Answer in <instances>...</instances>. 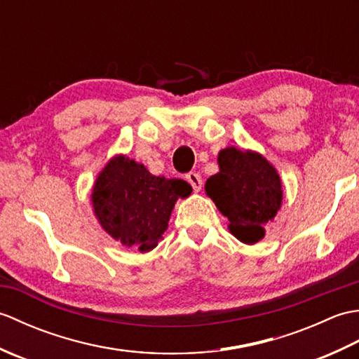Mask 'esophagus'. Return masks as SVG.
Masks as SVG:
<instances>
[{
	"mask_svg": "<svg viewBox=\"0 0 359 359\" xmlns=\"http://www.w3.org/2000/svg\"><path fill=\"white\" fill-rule=\"evenodd\" d=\"M185 179L188 180V184L193 187V189L196 193H199L202 189V177L197 172H188L185 175Z\"/></svg>",
	"mask_w": 359,
	"mask_h": 359,
	"instance_id": "1",
	"label": "esophagus"
}]
</instances>
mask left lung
I'll use <instances>...</instances> for the list:
<instances>
[{
    "instance_id": "left-lung-1",
    "label": "left lung",
    "mask_w": 359,
    "mask_h": 359,
    "mask_svg": "<svg viewBox=\"0 0 359 359\" xmlns=\"http://www.w3.org/2000/svg\"><path fill=\"white\" fill-rule=\"evenodd\" d=\"M217 163L219 172L207 180L205 191L230 220L231 234L248 245L259 242L282 203L278 171L259 152L234 147L220 151Z\"/></svg>"
}]
</instances>
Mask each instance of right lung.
I'll use <instances>...</instances> for the list:
<instances>
[{"instance_id":"right-lung-1","label":"right lung","mask_w":359,"mask_h":359,"mask_svg":"<svg viewBox=\"0 0 359 359\" xmlns=\"http://www.w3.org/2000/svg\"><path fill=\"white\" fill-rule=\"evenodd\" d=\"M191 191L185 180L157 177L135 160L116 156L98 174L90 201L111 238L147 253L162 241L175 201Z\"/></svg>"}]
</instances>
